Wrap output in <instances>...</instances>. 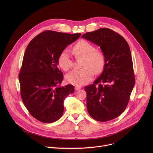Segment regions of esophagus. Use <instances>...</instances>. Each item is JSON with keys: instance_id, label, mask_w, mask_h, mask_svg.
<instances>
[{"instance_id": "esophagus-1", "label": "esophagus", "mask_w": 153, "mask_h": 153, "mask_svg": "<svg viewBox=\"0 0 153 153\" xmlns=\"http://www.w3.org/2000/svg\"><path fill=\"white\" fill-rule=\"evenodd\" d=\"M81 88V87L80 86H78V85H76L75 86V90H79Z\"/></svg>"}]
</instances>
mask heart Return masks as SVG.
Here are the masks:
<instances>
[{
    "mask_svg": "<svg viewBox=\"0 0 153 153\" xmlns=\"http://www.w3.org/2000/svg\"><path fill=\"white\" fill-rule=\"evenodd\" d=\"M73 51L76 57L83 58L82 69L74 70L66 76L68 82L75 85L87 84L93 79L94 73L100 74L103 70L105 57L103 53L97 50L90 42L81 40L74 46ZM59 67L64 71H68L73 67V59L68 49H64L58 58Z\"/></svg>",
    "mask_w": 153,
    "mask_h": 153,
    "instance_id": "heart-1",
    "label": "heart"
}]
</instances>
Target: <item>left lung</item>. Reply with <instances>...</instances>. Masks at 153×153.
Segmentation results:
<instances>
[{
  "instance_id": "1",
  "label": "left lung",
  "mask_w": 153,
  "mask_h": 153,
  "mask_svg": "<svg viewBox=\"0 0 153 153\" xmlns=\"http://www.w3.org/2000/svg\"><path fill=\"white\" fill-rule=\"evenodd\" d=\"M82 37L99 46L105 57L100 76L85 87L87 110L97 121L113 120L125 111L135 84L129 47L122 36L107 28L86 33Z\"/></svg>"
}]
</instances>
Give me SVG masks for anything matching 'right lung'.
<instances>
[{"label": "right lung", "instance_id": "right-lung-1", "mask_svg": "<svg viewBox=\"0 0 153 153\" xmlns=\"http://www.w3.org/2000/svg\"><path fill=\"white\" fill-rule=\"evenodd\" d=\"M80 33L45 31L34 37L25 51L19 74L20 96L31 115L43 123H53L63 113V102L74 93V86H60L63 74L57 67L60 53Z\"/></svg>", "mask_w": 153, "mask_h": 153}]
</instances>
